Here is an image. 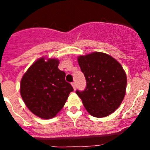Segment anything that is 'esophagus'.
I'll list each match as a JSON object with an SVG mask.
<instances>
[{
    "instance_id": "34e87169",
    "label": "esophagus",
    "mask_w": 150,
    "mask_h": 150,
    "mask_svg": "<svg viewBox=\"0 0 150 150\" xmlns=\"http://www.w3.org/2000/svg\"><path fill=\"white\" fill-rule=\"evenodd\" d=\"M71 85H72V86H73V88H74V90L76 89V83H74V82H73V83H71Z\"/></svg>"
}]
</instances>
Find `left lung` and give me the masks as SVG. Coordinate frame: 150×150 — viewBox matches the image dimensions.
Masks as SVG:
<instances>
[{
  "mask_svg": "<svg viewBox=\"0 0 150 150\" xmlns=\"http://www.w3.org/2000/svg\"><path fill=\"white\" fill-rule=\"evenodd\" d=\"M78 63L86 79L83 91L76 93L91 116L105 117L120 107L126 90L127 77L116 59L103 52L79 56Z\"/></svg>",
  "mask_w": 150,
  "mask_h": 150,
  "instance_id": "8db88e82",
  "label": "left lung"
}]
</instances>
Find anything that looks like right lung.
<instances>
[{"label":"right lung","mask_w":150,"mask_h":150,"mask_svg":"<svg viewBox=\"0 0 150 150\" xmlns=\"http://www.w3.org/2000/svg\"><path fill=\"white\" fill-rule=\"evenodd\" d=\"M57 59L43 58L34 62L21 80L20 93L28 108L42 119H51L62 110L72 86L65 81V73L58 68Z\"/></svg>","instance_id":"obj_1"}]
</instances>
